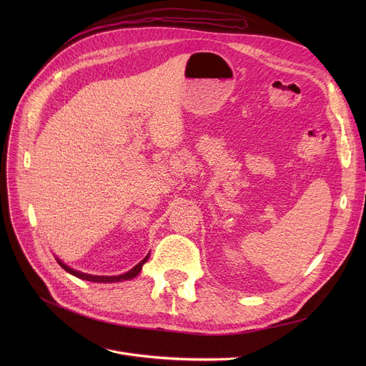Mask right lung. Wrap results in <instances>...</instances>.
Listing matches in <instances>:
<instances>
[{"instance_id": "right-lung-1", "label": "right lung", "mask_w": 366, "mask_h": 366, "mask_svg": "<svg viewBox=\"0 0 366 366\" xmlns=\"http://www.w3.org/2000/svg\"><path fill=\"white\" fill-rule=\"evenodd\" d=\"M148 257H149V254L138 264V265H134L130 272H127V273H124V274H120V276H92V274H86V273H80V272H75V270H72V268H69L68 265H65L64 262H61L59 259H56L57 261V264H59L65 272H68L69 274H72V276H75V277H79V279H83V280H89V282H99V283H108V282H122V280H127V279H133V277H137L138 274H139V272L142 270V265L148 261Z\"/></svg>"}]
</instances>
